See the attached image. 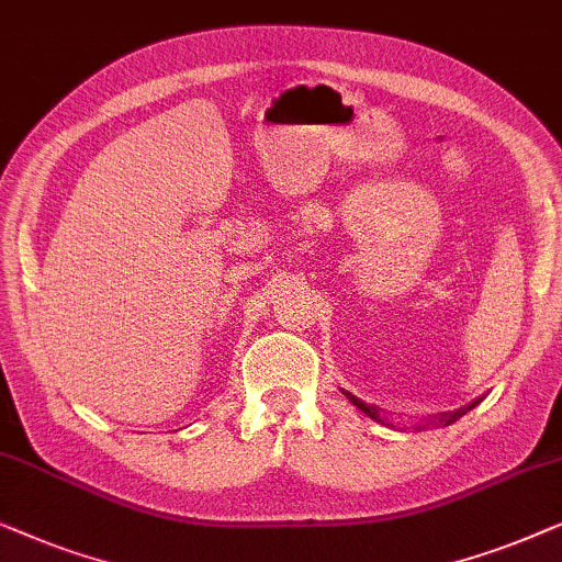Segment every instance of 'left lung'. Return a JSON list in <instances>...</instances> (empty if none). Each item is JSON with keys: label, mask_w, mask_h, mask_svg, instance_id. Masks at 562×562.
<instances>
[{"label": "left lung", "mask_w": 562, "mask_h": 562, "mask_svg": "<svg viewBox=\"0 0 562 562\" xmlns=\"http://www.w3.org/2000/svg\"><path fill=\"white\" fill-rule=\"evenodd\" d=\"M349 397H351V402H353V405H357L359 409H363V413H367L369 417H379V415L374 413V407L363 405V402H361L359 397H353V394H349ZM479 402H481V400H476V402H471V405H469V407H461V409H456V413L440 415V417H438V420H440V423H446V425H450V423H456V420H458V417H463L465 413H469V409H473V407H476V405H479Z\"/></svg>", "instance_id": "1"}]
</instances>
